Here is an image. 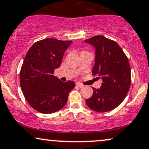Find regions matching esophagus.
<instances>
[{
    "instance_id": "obj_1",
    "label": "esophagus",
    "mask_w": 149,
    "mask_h": 149,
    "mask_svg": "<svg viewBox=\"0 0 149 149\" xmlns=\"http://www.w3.org/2000/svg\"><path fill=\"white\" fill-rule=\"evenodd\" d=\"M76 85L78 86V87H80V88H81V87H84V85H82V84H80V83H76Z\"/></svg>"
}]
</instances>
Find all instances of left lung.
Returning <instances> with one entry per match:
<instances>
[{
  "mask_svg": "<svg viewBox=\"0 0 149 149\" xmlns=\"http://www.w3.org/2000/svg\"><path fill=\"white\" fill-rule=\"evenodd\" d=\"M85 42L96 48L92 74L103 80L101 87H93L92 97L85 102L96 112L111 111L122 103L130 89L131 71L128 59L117 43L104 36H94Z\"/></svg>",
  "mask_w": 149,
  "mask_h": 149,
  "instance_id": "obj_1",
  "label": "left lung"
}]
</instances>
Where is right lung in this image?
I'll return each mask as SVG.
<instances>
[{"label": "right lung", "instance_id": "obj_1", "mask_svg": "<svg viewBox=\"0 0 149 149\" xmlns=\"http://www.w3.org/2000/svg\"><path fill=\"white\" fill-rule=\"evenodd\" d=\"M71 42L42 39L36 42L25 57L20 71L21 88L27 102L37 112L51 114L61 110L74 88V82H64L53 76Z\"/></svg>", "mask_w": 149, "mask_h": 149}]
</instances>
